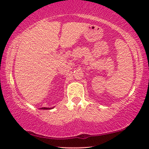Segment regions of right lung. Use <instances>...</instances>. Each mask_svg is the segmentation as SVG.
I'll return each mask as SVG.
<instances>
[{
    "label": "right lung",
    "mask_w": 149,
    "mask_h": 149,
    "mask_svg": "<svg viewBox=\"0 0 149 149\" xmlns=\"http://www.w3.org/2000/svg\"><path fill=\"white\" fill-rule=\"evenodd\" d=\"M41 109H42V110H49V109H51V108H45V107H44V108H41Z\"/></svg>",
    "instance_id": "1"
}]
</instances>
